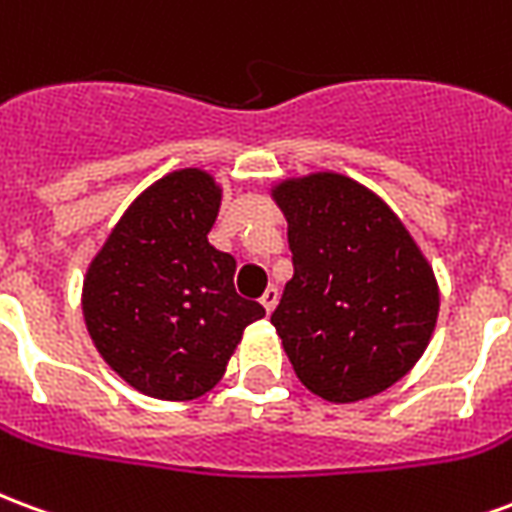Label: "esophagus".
Here are the masks:
<instances>
[{"label":"esophagus","mask_w":512,"mask_h":512,"mask_svg":"<svg viewBox=\"0 0 512 512\" xmlns=\"http://www.w3.org/2000/svg\"><path fill=\"white\" fill-rule=\"evenodd\" d=\"M277 301H279V288H274V285H271V288H268L266 293H263V299H260V304L266 307V312H274V307H277Z\"/></svg>","instance_id":"esophagus-1"}]
</instances>
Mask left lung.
I'll return each instance as SVG.
<instances>
[{
	"label": "left lung",
	"mask_w": 512,
	"mask_h": 512,
	"mask_svg": "<svg viewBox=\"0 0 512 512\" xmlns=\"http://www.w3.org/2000/svg\"><path fill=\"white\" fill-rule=\"evenodd\" d=\"M293 279L271 315L299 381L332 403L365 400L406 376L439 315L433 268L403 222L356 180H285Z\"/></svg>",
	"instance_id": "left-lung-1"
}]
</instances>
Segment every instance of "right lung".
<instances>
[{
	"label": "right lung",
	"mask_w": 512,
	"mask_h": 512,
	"mask_svg": "<svg viewBox=\"0 0 512 512\" xmlns=\"http://www.w3.org/2000/svg\"><path fill=\"white\" fill-rule=\"evenodd\" d=\"M219 200L208 172H169L131 202L87 268V332L142 395H205L246 326L266 315L235 293V257L208 244Z\"/></svg>",
	"instance_id": "obj_1"
}]
</instances>
